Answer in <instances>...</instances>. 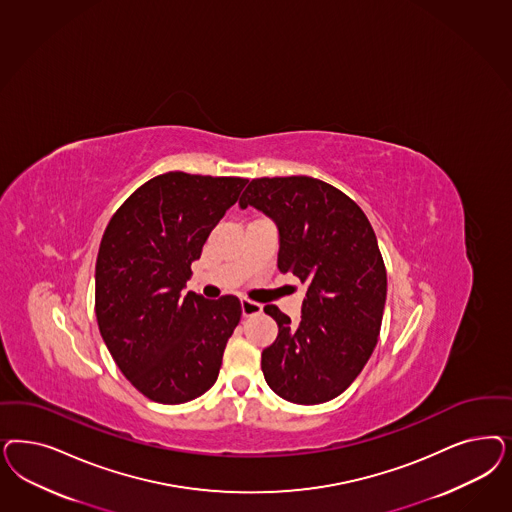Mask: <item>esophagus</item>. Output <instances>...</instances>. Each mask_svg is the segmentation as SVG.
Returning a JSON list of instances; mask_svg holds the SVG:
<instances>
[{
    "label": "esophagus",
    "instance_id": "1",
    "mask_svg": "<svg viewBox=\"0 0 512 512\" xmlns=\"http://www.w3.org/2000/svg\"><path fill=\"white\" fill-rule=\"evenodd\" d=\"M241 311H243V316L248 318V316L262 313V305L256 301H250V299H241Z\"/></svg>",
    "mask_w": 512,
    "mask_h": 512
}]
</instances>
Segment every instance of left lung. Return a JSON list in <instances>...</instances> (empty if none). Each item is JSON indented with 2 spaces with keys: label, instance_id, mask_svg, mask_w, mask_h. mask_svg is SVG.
Instances as JSON below:
<instances>
[{
  "label": "left lung",
  "instance_id": "left-lung-1",
  "mask_svg": "<svg viewBox=\"0 0 512 512\" xmlns=\"http://www.w3.org/2000/svg\"><path fill=\"white\" fill-rule=\"evenodd\" d=\"M279 230L281 273L305 284L301 318L265 305L279 335L262 352L269 388L286 401L316 405L343 394L377 345L386 303V269L362 209L313 177L250 181L239 199Z\"/></svg>",
  "mask_w": 512,
  "mask_h": 512
}]
</instances>
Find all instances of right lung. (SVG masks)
<instances>
[{
    "label": "right lung",
    "mask_w": 512,
    "mask_h": 512,
    "mask_svg": "<svg viewBox=\"0 0 512 512\" xmlns=\"http://www.w3.org/2000/svg\"><path fill=\"white\" fill-rule=\"evenodd\" d=\"M247 182L169 171L139 186L105 228L96 262L99 333L124 377L156 403L192 401L218 379L241 303L182 290Z\"/></svg>",
    "instance_id": "obj_1"
}]
</instances>
